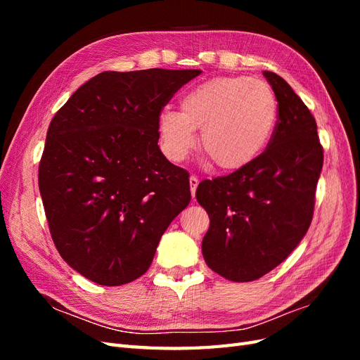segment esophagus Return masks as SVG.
I'll list each match as a JSON object with an SVG mask.
<instances>
[{"instance_id":"34e87169","label":"esophagus","mask_w":360,"mask_h":360,"mask_svg":"<svg viewBox=\"0 0 360 360\" xmlns=\"http://www.w3.org/2000/svg\"><path fill=\"white\" fill-rule=\"evenodd\" d=\"M198 183H200V180H198L197 176H191V177H189V184H191V193H192V197H195V191H197V188H198Z\"/></svg>"}]
</instances>
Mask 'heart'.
Instances as JSON below:
<instances>
[{
	"mask_svg": "<svg viewBox=\"0 0 360 360\" xmlns=\"http://www.w3.org/2000/svg\"><path fill=\"white\" fill-rule=\"evenodd\" d=\"M278 122V101L264 81L224 76L183 94L180 112L163 108L158 126L165 153L181 160L197 143L217 168L238 169L267 147Z\"/></svg>",
	"mask_w": 360,
	"mask_h": 360,
	"instance_id": "1",
	"label": "heart"
}]
</instances>
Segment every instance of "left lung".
I'll return each mask as SVG.
<instances>
[{
  "label": "left lung",
  "instance_id": "obj_1",
  "mask_svg": "<svg viewBox=\"0 0 360 360\" xmlns=\"http://www.w3.org/2000/svg\"><path fill=\"white\" fill-rule=\"evenodd\" d=\"M263 75L278 101L267 148L249 165L201 181L195 193L210 217L201 245L205 263L234 282L264 276L300 243L312 221L323 168L311 111L279 75Z\"/></svg>",
  "mask_w": 360,
  "mask_h": 360
}]
</instances>
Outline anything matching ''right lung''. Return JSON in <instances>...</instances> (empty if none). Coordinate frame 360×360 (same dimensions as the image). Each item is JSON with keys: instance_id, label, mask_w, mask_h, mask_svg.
I'll use <instances>...</instances> for the list:
<instances>
[{"instance_id": "add662e5", "label": "right lung", "mask_w": 360, "mask_h": 360, "mask_svg": "<svg viewBox=\"0 0 360 360\" xmlns=\"http://www.w3.org/2000/svg\"><path fill=\"white\" fill-rule=\"evenodd\" d=\"M201 70L102 72L53 115L39 189L56 248L99 285L148 270L162 234L191 201L189 172L162 155L159 114Z\"/></svg>"}]
</instances>
